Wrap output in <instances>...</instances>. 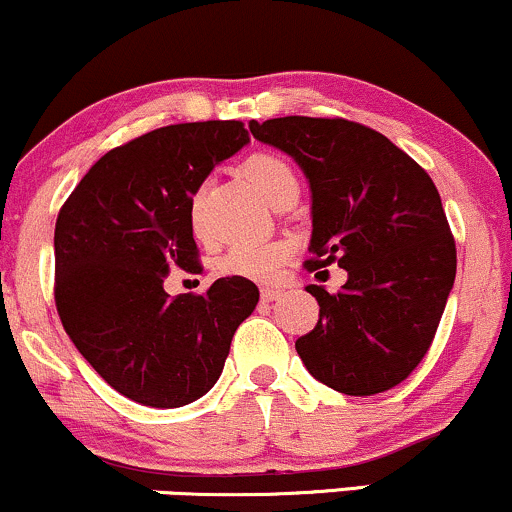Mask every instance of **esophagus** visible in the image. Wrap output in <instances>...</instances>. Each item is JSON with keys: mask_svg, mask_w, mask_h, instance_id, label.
I'll return each instance as SVG.
<instances>
[{"mask_svg": "<svg viewBox=\"0 0 512 512\" xmlns=\"http://www.w3.org/2000/svg\"><path fill=\"white\" fill-rule=\"evenodd\" d=\"M279 296H282V289H274V286H265V289L260 291V299L269 303V301H277Z\"/></svg>", "mask_w": 512, "mask_h": 512, "instance_id": "34e87169", "label": "esophagus"}]
</instances>
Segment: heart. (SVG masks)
Here are the masks:
<instances>
[{"label":"heart","mask_w":512,"mask_h":512,"mask_svg":"<svg viewBox=\"0 0 512 512\" xmlns=\"http://www.w3.org/2000/svg\"><path fill=\"white\" fill-rule=\"evenodd\" d=\"M245 177L252 187L260 192L267 204H274L284 194L299 192V179L294 167L284 157L274 153H257L245 162ZM192 226L201 233V192L192 199ZM289 257V245L282 240H269V243H238L218 260V272L223 277L252 279V282H272L279 269Z\"/></svg>","instance_id":"b5f03b06"}]
</instances>
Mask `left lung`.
I'll list each match as a JSON object with an SVG mask.
<instances>
[{
  "instance_id": "left-lung-1",
  "label": "left lung",
  "mask_w": 512,
  "mask_h": 512,
  "mask_svg": "<svg viewBox=\"0 0 512 512\" xmlns=\"http://www.w3.org/2000/svg\"><path fill=\"white\" fill-rule=\"evenodd\" d=\"M250 133L294 157L311 184L308 269L338 262V294L306 286L320 313L296 340L320 384L372 396L423 362L440 325L457 247L430 174L374 128L345 119L250 121Z\"/></svg>"
}]
</instances>
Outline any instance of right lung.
Masks as SVG:
<instances>
[{
	"label": "right lung",
	"instance_id": "obj_1",
	"mask_svg": "<svg viewBox=\"0 0 512 512\" xmlns=\"http://www.w3.org/2000/svg\"><path fill=\"white\" fill-rule=\"evenodd\" d=\"M247 143L240 121L157 128L109 150L58 213V316L80 355L131 401L179 408L204 396L260 301L240 277L174 299L162 286L174 267L201 272L192 196Z\"/></svg>",
	"mask_w": 512,
	"mask_h": 512
}]
</instances>
